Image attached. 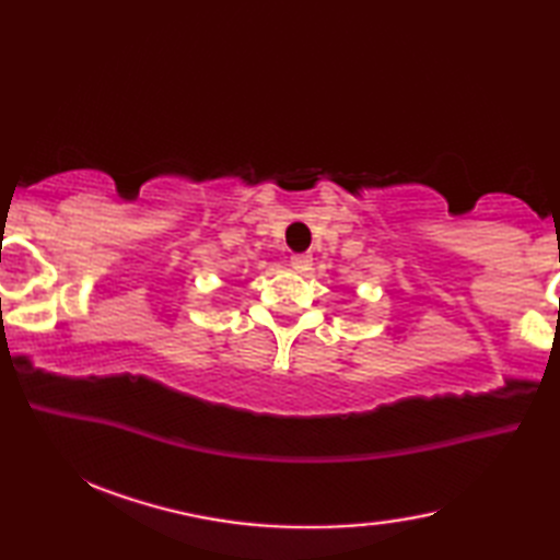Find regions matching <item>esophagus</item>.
<instances>
[{
  "instance_id": "esophagus-1",
  "label": "esophagus",
  "mask_w": 560,
  "mask_h": 560,
  "mask_svg": "<svg viewBox=\"0 0 560 560\" xmlns=\"http://www.w3.org/2000/svg\"><path fill=\"white\" fill-rule=\"evenodd\" d=\"M291 267L301 273H311L313 269V257L311 255H291Z\"/></svg>"
}]
</instances>
